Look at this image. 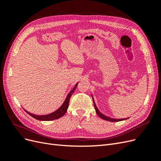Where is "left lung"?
Wrapping results in <instances>:
<instances>
[{"label":"left lung","mask_w":161,"mask_h":161,"mask_svg":"<svg viewBox=\"0 0 161 161\" xmlns=\"http://www.w3.org/2000/svg\"><path fill=\"white\" fill-rule=\"evenodd\" d=\"M92 101H93V103H94V107H95V111H96V113H97V114L101 118H102V119H105V120H108V121H115V122H116V121H123V120H125L126 119H128V118H123V119H114V118H109V117H108V116H106V115H103V114L102 113H101V112L99 111V110L98 109V108H97V107L96 106V104H95V101H94V99H93V97H92Z\"/></svg>","instance_id":"obj_1"}]
</instances>
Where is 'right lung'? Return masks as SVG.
Instances as JSON below:
<instances>
[{
    "mask_svg": "<svg viewBox=\"0 0 161 161\" xmlns=\"http://www.w3.org/2000/svg\"><path fill=\"white\" fill-rule=\"evenodd\" d=\"M78 83L79 82H77V83L75 85V87L73 88L68 95L66 96V98L65 99V101H64V103L59 108H58L57 110H56L54 112H53V113L49 114H47V115H36V114H31L30 112H28L27 110H25L28 114H30L31 117H33V118H35L37 120H40V121H51V120H54L56 119H58L61 118L63 115H64L66 112L67 111L68 108H69V101H70V99L72 96V95L73 94V92H75V89H76V86L78 85Z\"/></svg>",
    "mask_w": 161,
    "mask_h": 161,
    "instance_id": "add662e5",
    "label": "right lung"
}]
</instances>
